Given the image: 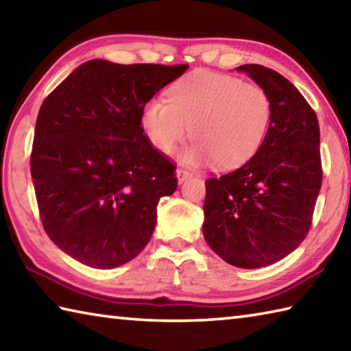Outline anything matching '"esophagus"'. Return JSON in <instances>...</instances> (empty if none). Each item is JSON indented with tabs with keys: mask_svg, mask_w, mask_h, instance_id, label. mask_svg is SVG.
<instances>
[{
	"mask_svg": "<svg viewBox=\"0 0 351 351\" xmlns=\"http://www.w3.org/2000/svg\"><path fill=\"white\" fill-rule=\"evenodd\" d=\"M191 176H193V173H191L189 169H184V168H178L177 169V180H178V183H183Z\"/></svg>",
	"mask_w": 351,
	"mask_h": 351,
	"instance_id": "34e87169",
	"label": "esophagus"
}]
</instances>
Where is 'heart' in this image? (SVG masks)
Here are the masks:
<instances>
[{"label": "heart", "mask_w": 351, "mask_h": 351, "mask_svg": "<svg viewBox=\"0 0 351 351\" xmlns=\"http://www.w3.org/2000/svg\"><path fill=\"white\" fill-rule=\"evenodd\" d=\"M272 101L255 82L200 71L171 85L167 99L143 105L142 128L156 149L168 154L191 134L197 143L183 158H213L218 168L234 169L250 158L267 136Z\"/></svg>", "instance_id": "1"}]
</instances>
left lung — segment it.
I'll return each mask as SVG.
<instances>
[{
  "label": "left lung",
  "mask_w": 351,
  "mask_h": 351,
  "mask_svg": "<svg viewBox=\"0 0 351 351\" xmlns=\"http://www.w3.org/2000/svg\"><path fill=\"white\" fill-rule=\"evenodd\" d=\"M237 70L267 91L272 119L249 162L204 182L203 237L226 263L258 269L293 252L312 226L322 183L319 123L298 88L278 71L258 64Z\"/></svg>",
  "instance_id": "obj_1"
}]
</instances>
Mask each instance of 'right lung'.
I'll return each mask as SVG.
<instances>
[{
	"mask_svg": "<svg viewBox=\"0 0 351 351\" xmlns=\"http://www.w3.org/2000/svg\"><path fill=\"white\" fill-rule=\"evenodd\" d=\"M186 69L91 59L44 99L30 154L39 217L79 263L114 269L148 244L177 177L143 133L142 110Z\"/></svg>",
	"mask_w": 351,
	"mask_h": 351,
	"instance_id": "right-lung-1",
	"label": "right lung"
}]
</instances>
